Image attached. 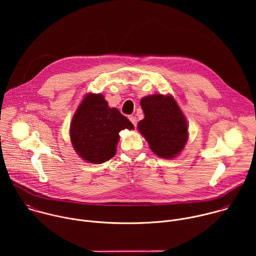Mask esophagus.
<instances>
[{
	"label": "esophagus",
	"mask_w": 256,
	"mask_h": 256,
	"mask_svg": "<svg viewBox=\"0 0 256 256\" xmlns=\"http://www.w3.org/2000/svg\"><path fill=\"white\" fill-rule=\"evenodd\" d=\"M128 120L132 122V124H134V126H136L138 122H136V116H128Z\"/></svg>",
	"instance_id": "obj_1"
}]
</instances>
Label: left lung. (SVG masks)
Here are the masks:
<instances>
[{"mask_svg": "<svg viewBox=\"0 0 256 256\" xmlns=\"http://www.w3.org/2000/svg\"><path fill=\"white\" fill-rule=\"evenodd\" d=\"M140 106L144 118L138 124L151 150L161 158L179 154L188 140V122L171 96L155 94L144 97Z\"/></svg>", "mask_w": 256, "mask_h": 256, "instance_id": "left-lung-1", "label": "left lung"}]
</instances>
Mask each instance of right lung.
<instances>
[{"instance_id": "add662e5", "label": "right lung", "mask_w": 256, "mask_h": 256, "mask_svg": "<svg viewBox=\"0 0 256 256\" xmlns=\"http://www.w3.org/2000/svg\"><path fill=\"white\" fill-rule=\"evenodd\" d=\"M132 130V124L118 109L109 108L103 95L85 96L70 124V140L81 158L93 164L112 159L122 130Z\"/></svg>"}]
</instances>
